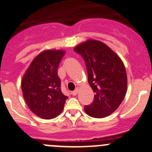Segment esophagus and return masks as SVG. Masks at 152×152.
Wrapping results in <instances>:
<instances>
[{
	"label": "esophagus",
	"mask_w": 152,
	"mask_h": 152,
	"mask_svg": "<svg viewBox=\"0 0 152 152\" xmlns=\"http://www.w3.org/2000/svg\"><path fill=\"white\" fill-rule=\"evenodd\" d=\"M79 88H76V89H75L74 91H73V92H72V94H73V96H76V95H77V94H78V93H79Z\"/></svg>",
	"instance_id": "obj_1"
}]
</instances>
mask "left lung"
Instances as JSON below:
<instances>
[{
    "label": "left lung",
    "mask_w": 152,
    "mask_h": 152,
    "mask_svg": "<svg viewBox=\"0 0 152 152\" xmlns=\"http://www.w3.org/2000/svg\"><path fill=\"white\" fill-rule=\"evenodd\" d=\"M85 60L94 100L84 107L90 117L103 118L115 111L126 96L127 73L121 58L102 42L89 39L75 47Z\"/></svg>",
    "instance_id": "left-lung-1"
}]
</instances>
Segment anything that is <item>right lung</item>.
I'll return each instance as SVG.
<instances>
[{"label":"right lung","instance_id":"add662e5","mask_svg":"<svg viewBox=\"0 0 152 152\" xmlns=\"http://www.w3.org/2000/svg\"><path fill=\"white\" fill-rule=\"evenodd\" d=\"M65 51L46 50L32 60L21 81L23 98L31 111L50 120L58 116L68 97L61 91L58 67Z\"/></svg>","mask_w":152,"mask_h":152}]
</instances>
